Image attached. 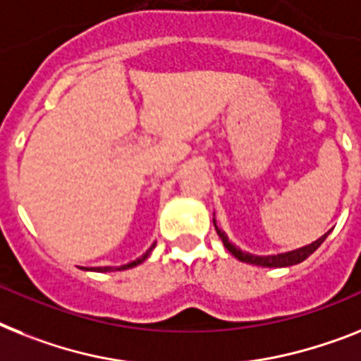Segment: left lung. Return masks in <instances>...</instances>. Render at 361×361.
<instances>
[{"label": "left lung", "mask_w": 361, "mask_h": 361, "mask_svg": "<svg viewBox=\"0 0 361 361\" xmlns=\"http://www.w3.org/2000/svg\"><path fill=\"white\" fill-rule=\"evenodd\" d=\"M214 227H216L217 236L221 238L223 245L227 247L231 255L236 256L240 262H245V264H252V266H262V267H290V266H295V264H300V262H305L306 258L312 255V252L317 251V247H319L321 243L324 241V238H326V234H324V236H321L319 240H315L314 243L300 247V249H295V251H290V252H281V255H269V256H258V255H251V252L241 251L240 247L234 245V243L228 240L227 234H225L221 228L217 227L216 217H214Z\"/></svg>", "instance_id": "left-lung-1"}]
</instances>
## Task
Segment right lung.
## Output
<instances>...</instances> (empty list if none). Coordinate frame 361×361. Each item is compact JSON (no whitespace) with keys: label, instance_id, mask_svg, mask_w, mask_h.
Wrapping results in <instances>:
<instances>
[{"label":"right lung","instance_id":"obj_1","mask_svg":"<svg viewBox=\"0 0 361 361\" xmlns=\"http://www.w3.org/2000/svg\"><path fill=\"white\" fill-rule=\"evenodd\" d=\"M153 249H154V245H151L147 249V251H145V255H142V256H140V258H136V260H134V262H129V264H125V266L116 267V269H114V267H97V269H95V271H101V273H105V271H123V269H130V267H136V266H138V264H142V262H144L149 255H151V251H153Z\"/></svg>","mask_w":361,"mask_h":361}]
</instances>
